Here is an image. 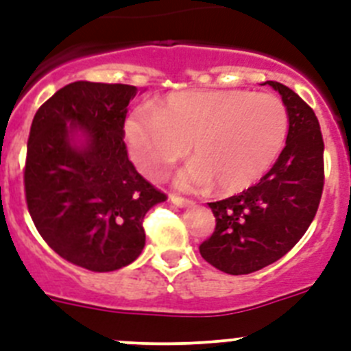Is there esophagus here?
<instances>
[{
  "label": "esophagus",
  "instance_id": "34e87169",
  "mask_svg": "<svg viewBox=\"0 0 351 351\" xmlns=\"http://www.w3.org/2000/svg\"><path fill=\"white\" fill-rule=\"evenodd\" d=\"M170 202H172L173 206H178V207H190V206H193V200H190V198L178 197V195H170Z\"/></svg>",
  "mask_w": 351,
  "mask_h": 351
}]
</instances>
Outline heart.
I'll list each match as a JSON object with an SVG mask.
<instances>
[{"label": "heart", "mask_w": 351, "mask_h": 351, "mask_svg": "<svg viewBox=\"0 0 351 351\" xmlns=\"http://www.w3.org/2000/svg\"><path fill=\"white\" fill-rule=\"evenodd\" d=\"M288 133L283 101L269 93L198 89L170 93L154 110L135 108L125 123L130 156L142 173L160 179L190 151L178 176L186 190L213 186L218 195L247 190L276 161Z\"/></svg>", "instance_id": "b5f03b06"}]
</instances>
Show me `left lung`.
Here are the masks:
<instances>
[{
    "label": "left lung",
    "instance_id": "obj_1",
    "mask_svg": "<svg viewBox=\"0 0 351 351\" xmlns=\"http://www.w3.org/2000/svg\"><path fill=\"white\" fill-rule=\"evenodd\" d=\"M288 112L287 145L260 182L210 202L216 228L200 244L213 267L250 274L285 256L315 218L324 191V138L313 108L297 93L267 80Z\"/></svg>",
    "mask_w": 351,
    "mask_h": 351
}]
</instances>
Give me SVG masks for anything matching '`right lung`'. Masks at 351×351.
<instances>
[{"label": "right lung", "mask_w": 351, "mask_h": 351, "mask_svg": "<svg viewBox=\"0 0 351 351\" xmlns=\"http://www.w3.org/2000/svg\"><path fill=\"white\" fill-rule=\"evenodd\" d=\"M135 86L79 80L36 110L24 190L43 241L66 262L110 272L144 250L142 221L167 195L145 181L123 141Z\"/></svg>", "instance_id": "obj_1"}]
</instances>
